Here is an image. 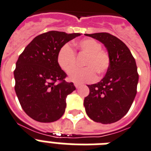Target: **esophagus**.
<instances>
[{"label":"esophagus","mask_w":151,"mask_h":151,"mask_svg":"<svg viewBox=\"0 0 151 151\" xmlns=\"http://www.w3.org/2000/svg\"><path fill=\"white\" fill-rule=\"evenodd\" d=\"M74 86L76 87V88H79L81 87V84H78V83H74Z\"/></svg>","instance_id":"obj_1"}]
</instances>
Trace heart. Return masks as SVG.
<instances>
[{"label": "heart", "mask_w": 151, "mask_h": 151, "mask_svg": "<svg viewBox=\"0 0 151 151\" xmlns=\"http://www.w3.org/2000/svg\"><path fill=\"white\" fill-rule=\"evenodd\" d=\"M74 46L83 53L87 54L84 68H74L76 54L69 44H65L57 53V63L66 73L69 71V78L76 83H88L96 79V73L102 75L107 71L110 65V57L101 50V45L93 39H84L76 42Z\"/></svg>", "instance_id": "obj_1"}]
</instances>
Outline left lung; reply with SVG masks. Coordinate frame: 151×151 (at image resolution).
Returning <instances> with one entry per match:
<instances>
[{"instance_id": "1", "label": "left lung", "mask_w": 151, "mask_h": 151, "mask_svg": "<svg viewBox=\"0 0 151 151\" xmlns=\"http://www.w3.org/2000/svg\"><path fill=\"white\" fill-rule=\"evenodd\" d=\"M107 49L110 65L101 81L88 85L89 95L84 105L89 118L110 124L121 119L130 109L137 95L139 74L134 57L127 45L107 32L85 34Z\"/></svg>"}]
</instances>
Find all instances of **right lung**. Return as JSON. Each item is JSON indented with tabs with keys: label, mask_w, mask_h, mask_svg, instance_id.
<instances>
[{
	"label": "right lung",
	"mask_w": 151,
	"mask_h": 151,
	"mask_svg": "<svg viewBox=\"0 0 151 151\" xmlns=\"http://www.w3.org/2000/svg\"><path fill=\"white\" fill-rule=\"evenodd\" d=\"M81 35L50 31L33 39L16 62L14 71L16 95L24 112L40 122H52L63 116L66 98L75 90L57 63L63 45Z\"/></svg>",
	"instance_id": "add662e5"
}]
</instances>
